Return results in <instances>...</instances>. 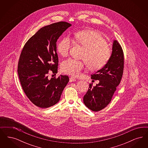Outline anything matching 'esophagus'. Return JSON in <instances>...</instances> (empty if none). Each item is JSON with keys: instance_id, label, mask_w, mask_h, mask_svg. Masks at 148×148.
Here are the masks:
<instances>
[{"instance_id": "34e87169", "label": "esophagus", "mask_w": 148, "mask_h": 148, "mask_svg": "<svg viewBox=\"0 0 148 148\" xmlns=\"http://www.w3.org/2000/svg\"><path fill=\"white\" fill-rule=\"evenodd\" d=\"M76 81V79L75 77H71L69 78V82H74Z\"/></svg>"}]
</instances>
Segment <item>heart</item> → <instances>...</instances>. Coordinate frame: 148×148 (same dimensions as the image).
Masks as SVG:
<instances>
[{
    "instance_id": "b5f03b06",
    "label": "heart",
    "mask_w": 148,
    "mask_h": 148,
    "mask_svg": "<svg viewBox=\"0 0 148 148\" xmlns=\"http://www.w3.org/2000/svg\"><path fill=\"white\" fill-rule=\"evenodd\" d=\"M75 40L85 48L82 56L84 60L69 58L62 63V71L73 77H79L84 69L86 63L91 71L103 68L109 62L112 51L108 46V42L100 33L92 30H83L74 33ZM71 47L69 36L63 38L57 45V51L62 56H68Z\"/></svg>"
}]
</instances>
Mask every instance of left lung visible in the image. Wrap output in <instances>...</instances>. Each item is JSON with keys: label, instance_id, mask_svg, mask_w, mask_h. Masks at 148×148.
<instances>
[{"label": "left lung", "instance_id": "obj_1", "mask_svg": "<svg viewBox=\"0 0 148 148\" xmlns=\"http://www.w3.org/2000/svg\"><path fill=\"white\" fill-rule=\"evenodd\" d=\"M124 66L123 50L117 40L113 42L112 57L106 66L92 74V79L99 80V83L93 86L92 83L85 94V105L93 112H98L108 106L119 85L123 77Z\"/></svg>", "mask_w": 148, "mask_h": 148}]
</instances>
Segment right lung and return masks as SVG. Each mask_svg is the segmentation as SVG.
I'll return each mask as SVG.
<instances>
[{
	"label": "right lung",
	"mask_w": 148,
	"mask_h": 148,
	"mask_svg": "<svg viewBox=\"0 0 148 148\" xmlns=\"http://www.w3.org/2000/svg\"><path fill=\"white\" fill-rule=\"evenodd\" d=\"M71 24L59 21L39 29L25 44L18 64V74L22 89L35 106L47 108L60 100L69 78L60 75L50 79L51 71L57 73L58 56L56 42Z\"/></svg>",
	"instance_id": "1"
}]
</instances>
